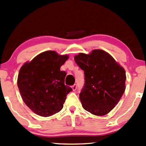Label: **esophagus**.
Segmentation results:
<instances>
[{
    "label": "esophagus",
    "mask_w": 146,
    "mask_h": 146,
    "mask_svg": "<svg viewBox=\"0 0 146 146\" xmlns=\"http://www.w3.org/2000/svg\"><path fill=\"white\" fill-rule=\"evenodd\" d=\"M72 89H73V90H75L77 89V85L76 84H74V85H73V86H72Z\"/></svg>",
    "instance_id": "34e87169"
}]
</instances>
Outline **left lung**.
I'll return each instance as SVG.
<instances>
[{
	"label": "left lung",
	"mask_w": 146,
	"mask_h": 146,
	"mask_svg": "<svg viewBox=\"0 0 146 146\" xmlns=\"http://www.w3.org/2000/svg\"><path fill=\"white\" fill-rule=\"evenodd\" d=\"M75 61L84 72L85 83L80 93L84 109L98 116L108 114L125 91L124 68L100 49L88 55L80 53L75 56Z\"/></svg>",
	"instance_id": "left-lung-1"
}]
</instances>
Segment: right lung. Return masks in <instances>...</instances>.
I'll return each mask as SVG.
<instances>
[{
  "label": "right lung",
  "mask_w": 146,
  "mask_h": 146,
  "mask_svg": "<svg viewBox=\"0 0 146 146\" xmlns=\"http://www.w3.org/2000/svg\"><path fill=\"white\" fill-rule=\"evenodd\" d=\"M68 58L67 55L44 51L21 68L18 87L25 104L33 113L48 117L62 109L66 95L73 90L64 84L66 73L60 71Z\"/></svg>",
  "instance_id": "right-lung-1"
}]
</instances>
